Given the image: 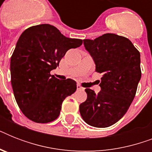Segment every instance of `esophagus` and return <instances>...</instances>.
Segmentation results:
<instances>
[{"mask_svg": "<svg viewBox=\"0 0 152 152\" xmlns=\"http://www.w3.org/2000/svg\"><path fill=\"white\" fill-rule=\"evenodd\" d=\"M76 88H77V90H80V91L83 90V88H82V87H81V86L80 85V84H77V86H76Z\"/></svg>", "mask_w": 152, "mask_h": 152, "instance_id": "esophagus-1", "label": "esophagus"}]
</instances>
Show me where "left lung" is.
<instances>
[{"label": "left lung", "instance_id": "left-lung-1", "mask_svg": "<svg viewBox=\"0 0 152 152\" xmlns=\"http://www.w3.org/2000/svg\"><path fill=\"white\" fill-rule=\"evenodd\" d=\"M83 45L102 76L98 94L85 89L88 98L80 113L91 126L109 127L125 115L134 99L141 78L140 54L129 39L115 34L84 39Z\"/></svg>", "mask_w": 152, "mask_h": 152}]
</instances>
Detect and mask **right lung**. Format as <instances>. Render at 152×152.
Here are the masks:
<instances>
[{"instance_id":"1","label":"right lung","mask_w":152,"mask_h":152,"mask_svg":"<svg viewBox=\"0 0 152 152\" xmlns=\"http://www.w3.org/2000/svg\"><path fill=\"white\" fill-rule=\"evenodd\" d=\"M83 43L67 38L50 24L33 26L23 32L11 57V83L23 113L37 123L58 118L61 104L76 90V81L50 75L70 49Z\"/></svg>"}]
</instances>
